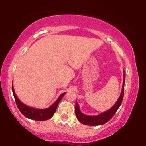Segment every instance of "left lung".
Instances as JSON below:
<instances>
[{
	"label": "left lung",
	"instance_id": "1",
	"mask_svg": "<svg viewBox=\"0 0 146 146\" xmlns=\"http://www.w3.org/2000/svg\"><path fill=\"white\" fill-rule=\"evenodd\" d=\"M125 74L123 75V86H122L121 93L120 94L119 98L115 104L108 110L107 111L99 114L95 116H89V115H86L84 114L80 111V107L78 102L76 101L75 103V115H76L77 119L79 120V121L81 122L82 124L87 125H103L104 123L108 122L109 120L111 119V118L115 115V113L118 108H119L120 105L121 104L122 100L123 98V93H124V84H125Z\"/></svg>",
	"mask_w": 146,
	"mask_h": 146
}]
</instances>
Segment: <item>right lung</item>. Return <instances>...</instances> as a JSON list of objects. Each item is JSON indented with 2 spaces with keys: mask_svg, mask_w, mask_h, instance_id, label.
I'll return each instance as SVG.
<instances>
[{
  "mask_svg": "<svg viewBox=\"0 0 146 146\" xmlns=\"http://www.w3.org/2000/svg\"><path fill=\"white\" fill-rule=\"evenodd\" d=\"M12 92L15 99V101H16V103L17 104V106L20 110V112L25 117H26L27 118H29L30 119L32 120H36V121H45V120H48L49 119H51L53 116L54 113H56L57 107H58V105L60 102V100L63 98L64 95L66 94V93H64L60 95L59 98H58V100L51 106L48 107V108H44V109H38V108H32V107H30L29 106L25 105V104H23L18 98L16 93H15L13 84Z\"/></svg>",
  "mask_w": 146,
  "mask_h": 146,
  "instance_id": "1",
  "label": "right lung"
}]
</instances>
